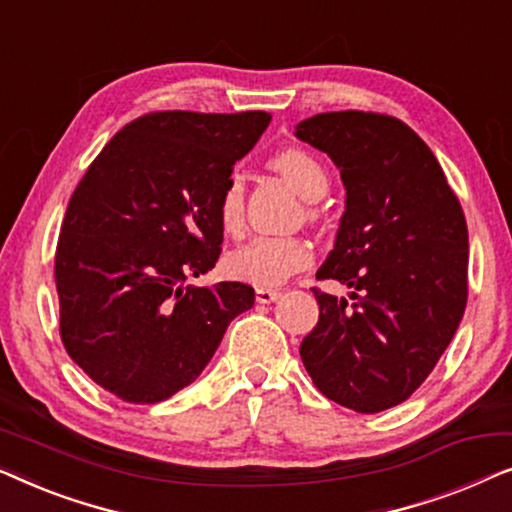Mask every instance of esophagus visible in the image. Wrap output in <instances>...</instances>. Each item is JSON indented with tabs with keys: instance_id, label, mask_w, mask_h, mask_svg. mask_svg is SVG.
Returning a JSON list of instances; mask_svg holds the SVG:
<instances>
[{
	"instance_id": "1",
	"label": "esophagus",
	"mask_w": 512,
	"mask_h": 512,
	"mask_svg": "<svg viewBox=\"0 0 512 512\" xmlns=\"http://www.w3.org/2000/svg\"><path fill=\"white\" fill-rule=\"evenodd\" d=\"M279 296H282V291H279V289H256V300L261 305L275 303Z\"/></svg>"
}]
</instances>
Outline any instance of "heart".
I'll use <instances>...</instances> for the list:
<instances>
[{
    "mask_svg": "<svg viewBox=\"0 0 512 512\" xmlns=\"http://www.w3.org/2000/svg\"><path fill=\"white\" fill-rule=\"evenodd\" d=\"M270 165L303 195L317 200L326 193L328 174L317 158L303 149H282L270 158ZM244 186L240 174H230L219 195V219L228 233L242 228ZM314 258L312 244L303 237L261 235L228 256V272L235 279L251 282L261 289L284 284L296 272L310 268Z\"/></svg>",
    "mask_w": 512,
    "mask_h": 512,
    "instance_id": "1",
    "label": "heart"
}]
</instances>
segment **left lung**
Listing matches in <instances>:
<instances>
[{
	"label": "left lung",
	"instance_id": "left-lung-1",
	"mask_svg": "<svg viewBox=\"0 0 512 512\" xmlns=\"http://www.w3.org/2000/svg\"><path fill=\"white\" fill-rule=\"evenodd\" d=\"M296 137L328 153L345 214L317 279L319 321L300 345L314 387L349 410L382 412L422 384L464 317L468 228L436 156L415 130L373 111L305 118Z\"/></svg>",
	"mask_w": 512,
	"mask_h": 512
}]
</instances>
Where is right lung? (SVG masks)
Listing matches in <instances>:
<instances>
[{
  "label": "right lung",
  "mask_w": 512,
  "mask_h": 512,
  "mask_svg": "<svg viewBox=\"0 0 512 512\" xmlns=\"http://www.w3.org/2000/svg\"><path fill=\"white\" fill-rule=\"evenodd\" d=\"M268 123L265 111H153L116 132L76 186L55 251L60 338L121 401L188 387L254 305L242 282H186L219 261L221 188Z\"/></svg>",
  "instance_id": "1"
}]
</instances>
